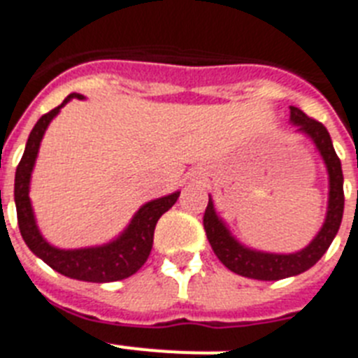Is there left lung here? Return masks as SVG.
Returning <instances> with one entry per match:
<instances>
[{
  "mask_svg": "<svg viewBox=\"0 0 358 358\" xmlns=\"http://www.w3.org/2000/svg\"><path fill=\"white\" fill-rule=\"evenodd\" d=\"M290 121L298 127V132H303L313 139L316 149L324 158V164L329 174V202H327V215L322 229L309 246L296 252V254H268V252H257L243 246L229 229L219 219L215 211L213 200L209 196L208 208L204 213V229L208 241L215 255L226 268L239 275H245L250 280L261 281H278L298 275L310 266H315L320 261L322 255L327 252L335 235L338 234L342 213H344V174L340 158L333 149V141L324 124L316 119L305 115L300 108L290 106Z\"/></svg>",
  "mask_w": 358,
  "mask_h": 358,
  "instance_id": "8db88e82",
  "label": "left lung"
}]
</instances>
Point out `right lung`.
I'll use <instances>...</instances> for the list:
<instances>
[{
    "instance_id": "1",
    "label": "right lung",
    "mask_w": 358,
    "mask_h": 358,
    "mask_svg": "<svg viewBox=\"0 0 358 358\" xmlns=\"http://www.w3.org/2000/svg\"><path fill=\"white\" fill-rule=\"evenodd\" d=\"M71 99L84 97L80 94L68 95L60 106L43 113L29 134L25 152L20 159L16 178H14V202H16V213H18L20 234H22L25 245L36 257H40L51 268L60 272L62 275H68L71 280L92 281V283H110V281L124 280V278L136 274L143 266L145 261L149 259L156 222L165 211L173 208L174 202L178 200L180 191L162 196V199L150 200L141 206L138 213L130 220L129 228L108 245L78 250H60L49 245L42 237V234L38 231L33 206L29 199V182H31V173H33L38 149H40V141H42L48 124L60 112L64 104Z\"/></svg>"
}]
</instances>
